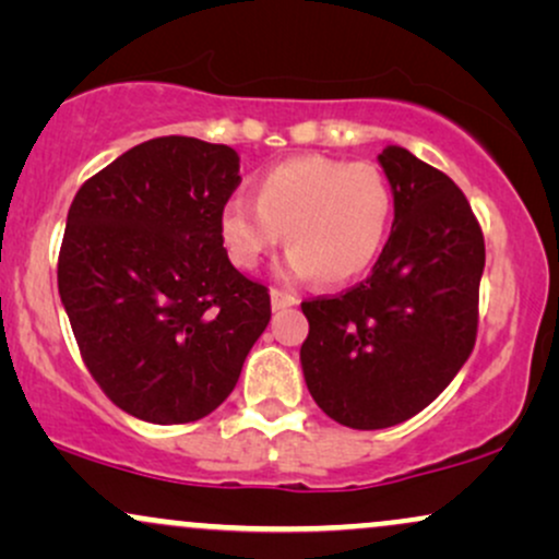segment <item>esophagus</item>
<instances>
[{"label":"esophagus","instance_id":"esophagus-1","mask_svg":"<svg viewBox=\"0 0 559 559\" xmlns=\"http://www.w3.org/2000/svg\"><path fill=\"white\" fill-rule=\"evenodd\" d=\"M271 301H273V310H286V307L297 305V297H294L292 292H284V288H273Z\"/></svg>","mask_w":559,"mask_h":559}]
</instances>
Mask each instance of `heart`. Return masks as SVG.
<instances>
[{
	"instance_id": "1",
	"label": "heart",
	"mask_w": 559,
	"mask_h": 559,
	"mask_svg": "<svg viewBox=\"0 0 559 559\" xmlns=\"http://www.w3.org/2000/svg\"><path fill=\"white\" fill-rule=\"evenodd\" d=\"M394 221V191L370 163L292 157L254 183V202L230 199L221 241L236 267L252 271L286 234L288 271L329 286L355 281L381 254Z\"/></svg>"
}]
</instances>
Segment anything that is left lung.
Returning <instances> with one entry per match:
<instances>
[{
	"label": "left lung",
	"mask_w": 559,
	"mask_h": 559,
	"mask_svg": "<svg viewBox=\"0 0 559 559\" xmlns=\"http://www.w3.org/2000/svg\"><path fill=\"white\" fill-rule=\"evenodd\" d=\"M394 226L373 273L336 297L301 301V370L329 418L376 431L413 418L476 346L484 230L457 183L402 146L378 155Z\"/></svg>",
	"instance_id": "obj_1"
}]
</instances>
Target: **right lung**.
<instances>
[{"mask_svg": "<svg viewBox=\"0 0 559 559\" xmlns=\"http://www.w3.org/2000/svg\"><path fill=\"white\" fill-rule=\"evenodd\" d=\"M239 183L230 146L159 136L88 178L70 204L60 299L88 373L133 418L210 415L267 329V286L236 271L221 241Z\"/></svg>", "mask_w": 559, "mask_h": 559, "instance_id": "obj_1", "label": "right lung"}]
</instances>
